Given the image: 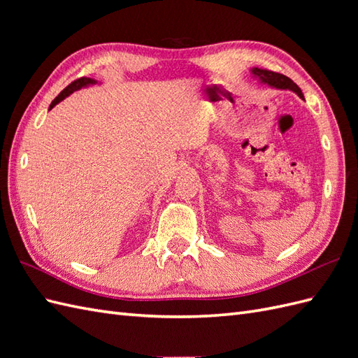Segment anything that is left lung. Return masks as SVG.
Segmentation results:
<instances>
[{
    "label": "left lung",
    "mask_w": 358,
    "mask_h": 358,
    "mask_svg": "<svg viewBox=\"0 0 358 358\" xmlns=\"http://www.w3.org/2000/svg\"><path fill=\"white\" fill-rule=\"evenodd\" d=\"M252 73L263 83L275 86V88H279V90H291V91H294L300 96V99H303L301 90L289 78H287V76L280 74V73H275V71L262 70V69H252Z\"/></svg>",
    "instance_id": "8db88e82"
}]
</instances>
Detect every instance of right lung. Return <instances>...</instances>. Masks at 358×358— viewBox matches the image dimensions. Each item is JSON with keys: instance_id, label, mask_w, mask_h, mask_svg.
<instances>
[{"instance_id": "1", "label": "right lung", "mask_w": 358, "mask_h": 358, "mask_svg": "<svg viewBox=\"0 0 358 358\" xmlns=\"http://www.w3.org/2000/svg\"><path fill=\"white\" fill-rule=\"evenodd\" d=\"M92 83H95V80H92V79H90V78H80V79H76L74 82H71L67 88H64L61 92H59V95L57 96L55 100H53L52 103H50V107H49V110L52 109L53 106L55 104H58L61 100H64L66 99L67 95H70L71 92H74V91H78V90H80V88H83V86H88V85H92Z\"/></svg>"}]
</instances>
